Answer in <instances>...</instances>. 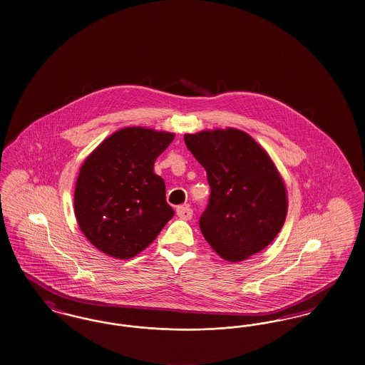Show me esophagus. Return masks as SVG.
<instances>
[{
    "mask_svg": "<svg viewBox=\"0 0 365 365\" xmlns=\"http://www.w3.org/2000/svg\"><path fill=\"white\" fill-rule=\"evenodd\" d=\"M175 212H177V215L181 218V220H184V221H188L192 218V210H190L188 206H178L177 207V210H175Z\"/></svg>",
    "mask_w": 365,
    "mask_h": 365,
    "instance_id": "34e87169",
    "label": "esophagus"
}]
</instances>
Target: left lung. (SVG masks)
<instances>
[{
  "instance_id": "8db88e82",
  "label": "left lung",
  "mask_w": 365,
  "mask_h": 365,
  "mask_svg": "<svg viewBox=\"0 0 365 365\" xmlns=\"http://www.w3.org/2000/svg\"><path fill=\"white\" fill-rule=\"evenodd\" d=\"M192 155L206 169L210 200L199 226L227 262L264 250L285 223L287 193L267 151L236 128L185 133Z\"/></svg>"
}]
</instances>
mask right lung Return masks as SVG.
<instances>
[{"label":"right lung","mask_w":365,"mask_h":365,"mask_svg":"<svg viewBox=\"0 0 365 365\" xmlns=\"http://www.w3.org/2000/svg\"><path fill=\"white\" fill-rule=\"evenodd\" d=\"M175 133L151 128L118 129L101 143L80 168L75 215L87 240L115 259L145 250L175 211L166 203L154 162Z\"/></svg>","instance_id":"obj_1"}]
</instances>
